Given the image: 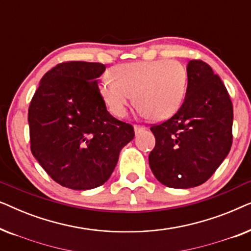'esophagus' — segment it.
I'll return each mask as SVG.
<instances>
[{
  "label": "esophagus",
  "instance_id": "obj_1",
  "mask_svg": "<svg viewBox=\"0 0 251 251\" xmlns=\"http://www.w3.org/2000/svg\"><path fill=\"white\" fill-rule=\"evenodd\" d=\"M133 128H135V132L136 133H139V132H142V131H144V130H145V126H138V125H135V126H133Z\"/></svg>",
  "mask_w": 251,
  "mask_h": 251
}]
</instances>
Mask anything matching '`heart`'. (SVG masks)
<instances>
[{"instance_id":"heart-1","label":"heart","mask_w":251,"mask_h":251,"mask_svg":"<svg viewBox=\"0 0 251 251\" xmlns=\"http://www.w3.org/2000/svg\"><path fill=\"white\" fill-rule=\"evenodd\" d=\"M99 85L109 111L123 116L131 102L153 120L169 118L179 108L186 89V71L176 60L138 61L111 70Z\"/></svg>"}]
</instances>
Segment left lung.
I'll return each mask as SVG.
<instances>
[{
  "label": "left lung",
  "instance_id": "obj_1",
  "mask_svg": "<svg viewBox=\"0 0 251 251\" xmlns=\"http://www.w3.org/2000/svg\"><path fill=\"white\" fill-rule=\"evenodd\" d=\"M233 105L227 89L200 59L187 65L183 104L164 121L151 126L155 147L149 161L161 184L190 188L210 178L231 150Z\"/></svg>",
  "mask_w": 251,
  "mask_h": 251
}]
</instances>
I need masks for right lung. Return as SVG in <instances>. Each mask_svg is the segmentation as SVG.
Returning a JSON list of instances; mask_svg holds the SVG:
<instances>
[{
    "instance_id": "1",
    "label": "right lung",
    "mask_w": 251,
    "mask_h": 251,
    "mask_svg": "<svg viewBox=\"0 0 251 251\" xmlns=\"http://www.w3.org/2000/svg\"><path fill=\"white\" fill-rule=\"evenodd\" d=\"M105 66L65 61L44 74L28 108L30 151L61 186L83 191L111 177L133 126L109 114L97 78Z\"/></svg>"
}]
</instances>
